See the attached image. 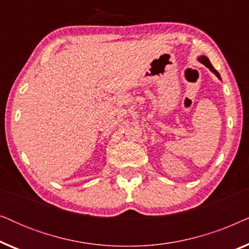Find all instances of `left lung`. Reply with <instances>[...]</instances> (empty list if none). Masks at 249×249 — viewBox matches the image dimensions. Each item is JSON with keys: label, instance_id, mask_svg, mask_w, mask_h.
<instances>
[{"label": "left lung", "instance_id": "8db88e82", "mask_svg": "<svg viewBox=\"0 0 249 249\" xmlns=\"http://www.w3.org/2000/svg\"><path fill=\"white\" fill-rule=\"evenodd\" d=\"M198 60H199V62H202L203 64H205V67H207V68H209V69H210L211 71H212V72H213L214 74H215V76H216L217 78H220V79H221V77H220V74H219V72H217V71H216L215 69H214V68H213V66H212V64H211V62H210V60H209V59H207V57H206V56H200Z\"/></svg>", "mask_w": 249, "mask_h": 249}]
</instances>
